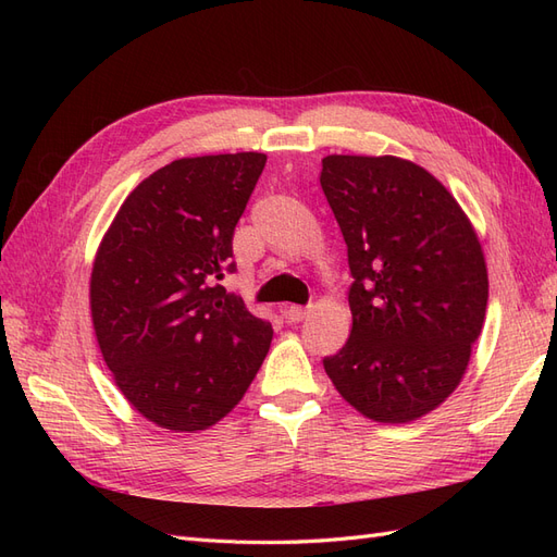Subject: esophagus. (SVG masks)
I'll list each match as a JSON object with an SVG mask.
<instances>
[{"label": "esophagus", "mask_w": 557, "mask_h": 557, "mask_svg": "<svg viewBox=\"0 0 557 557\" xmlns=\"http://www.w3.org/2000/svg\"><path fill=\"white\" fill-rule=\"evenodd\" d=\"M283 315H285V320H288V323H299V320H305L309 315V309L290 305V307L283 309Z\"/></svg>", "instance_id": "34e87169"}]
</instances>
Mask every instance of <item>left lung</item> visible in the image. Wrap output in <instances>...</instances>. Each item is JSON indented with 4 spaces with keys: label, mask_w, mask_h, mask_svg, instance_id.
Segmentation results:
<instances>
[{
    "label": "left lung",
    "mask_w": 557,
    "mask_h": 557,
    "mask_svg": "<svg viewBox=\"0 0 557 557\" xmlns=\"http://www.w3.org/2000/svg\"><path fill=\"white\" fill-rule=\"evenodd\" d=\"M320 185L352 274L350 336L323 367L369 420L411 423L460 385L481 334L487 269L476 230L411 160L327 156Z\"/></svg>",
    "instance_id": "left-lung-1"
}]
</instances>
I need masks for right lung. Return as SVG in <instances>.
Wrapping results in <instances>:
<instances>
[{"label": "right lung", "instance_id": "obj_1", "mask_svg": "<svg viewBox=\"0 0 557 557\" xmlns=\"http://www.w3.org/2000/svg\"><path fill=\"white\" fill-rule=\"evenodd\" d=\"M264 153L181 158L117 209L97 248L90 313L115 385L146 420L209 430L256 379L274 330L221 283Z\"/></svg>", "mask_w": 557, "mask_h": 557}]
</instances>
